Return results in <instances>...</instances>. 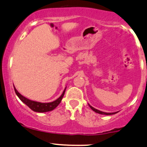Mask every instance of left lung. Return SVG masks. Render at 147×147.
<instances>
[{"label": "left lung", "mask_w": 147, "mask_h": 147, "mask_svg": "<svg viewBox=\"0 0 147 147\" xmlns=\"http://www.w3.org/2000/svg\"><path fill=\"white\" fill-rule=\"evenodd\" d=\"M90 106V107L92 109V110L94 111V112H95L96 113H98V114H103V115H112V114H116V113H118V112H112V113H107V112H101V111L100 110H98V109L94 108L93 107H92V106L90 105V104H88Z\"/></svg>", "instance_id": "8db88e82"}]
</instances>
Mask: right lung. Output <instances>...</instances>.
<instances>
[{"label": "right lung", "instance_id": "right-lung-1", "mask_svg": "<svg viewBox=\"0 0 147 147\" xmlns=\"http://www.w3.org/2000/svg\"><path fill=\"white\" fill-rule=\"evenodd\" d=\"M14 90L16 94V95L18 96V98H20V100L22 102H24V104H26L30 109H32L33 111L36 112H50V111L53 110L55 108H56L57 107V105L61 102V99H62L63 95H64L65 91H66V88L63 90L62 94L57 99L54 100V101L51 102H37L34 101V100H31L29 99V98H26L24 96H22V94H20V93L18 92V90L16 89V88L14 87Z\"/></svg>", "mask_w": 147, "mask_h": 147}]
</instances>
